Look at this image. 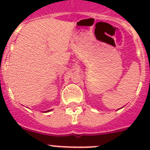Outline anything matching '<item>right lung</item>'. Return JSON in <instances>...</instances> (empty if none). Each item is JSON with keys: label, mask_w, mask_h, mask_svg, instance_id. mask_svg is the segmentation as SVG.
<instances>
[{"label": "right lung", "mask_w": 150, "mask_h": 150, "mask_svg": "<svg viewBox=\"0 0 150 150\" xmlns=\"http://www.w3.org/2000/svg\"><path fill=\"white\" fill-rule=\"evenodd\" d=\"M50 110H47V111H45V112H49V111H50Z\"/></svg>", "instance_id": "add662e5"}]
</instances>
